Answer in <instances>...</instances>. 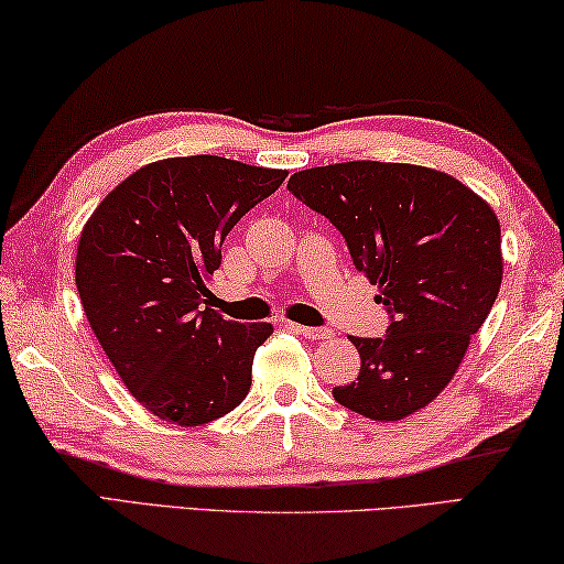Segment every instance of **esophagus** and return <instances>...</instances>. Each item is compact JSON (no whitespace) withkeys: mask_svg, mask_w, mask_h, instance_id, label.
<instances>
[{"mask_svg":"<svg viewBox=\"0 0 564 564\" xmlns=\"http://www.w3.org/2000/svg\"><path fill=\"white\" fill-rule=\"evenodd\" d=\"M290 329L302 334L304 339H312V341H322V339L332 337V329H327V327H302V324H290Z\"/></svg>","mask_w":564,"mask_h":564,"instance_id":"obj_1","label":"esophagus"}]
</instances>
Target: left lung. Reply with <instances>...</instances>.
Returning a JSON list of instances; mask_svg holds the SVG:
<instances>
[{"instance_id": "obj_1", "label": "left lung", "mask_w": 564, "mask_h": 564, "mask_svg": "<svg viewBox=\"0 0 564 564\" xmlns=\"http://www.w3.org/2000/svg\"><path fill=\"white\" fill-rule=\"evenodd\" d=\"M288 187L337 227L389 314L383 337H349L361 369L334 399L373 421L406 419L448 387L496 304V213L456 177L409 163L310 167Z\"/></svg>"}]
</instances>
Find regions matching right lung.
I'll list each match as a JSON object with an SVG mask.
<instances>
[{
    "instance_id": "1",
    "label": "right lung",
    "mask_w": 564,
    "mask_h": 564,
    "mask_svg": "<svg viewBox=\"0 0 564 564\" xmlns=\"http://www.w3.org/2000/svg\"><path fill=\"white\" fill-rule=\"evenodd\" d=\"M288 173L220 155L165 158L113 187L86 223L76 290L126 389L158 419L200 426L240 406L267 322L207 307L237 220Z\"/></svg>"
}]
</instances>
